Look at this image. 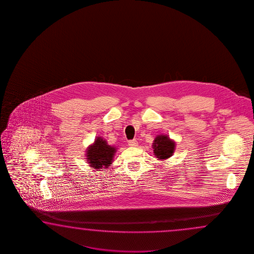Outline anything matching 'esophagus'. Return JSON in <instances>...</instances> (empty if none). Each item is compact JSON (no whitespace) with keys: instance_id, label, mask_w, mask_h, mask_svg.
Masks as SVG:
<instances>
[{"instance_id":"1","label":"esophagus","mask_w":254,"mask_h":254,"mask_svg":"<svg viewBox=\"0 0 254 254\" xmlns=\"http://www.w3.org/2000/svg\"><path fill=\"white\" fill-rule=\"evenodd\" d=\"M128 144L129 146H131V147H136V146L138 145V142H137L136 140H130L128 141Z\"/></svg>"}]
</instances>
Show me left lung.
Returning <instances> with one entry per match:
<instances>
[{"label":"left lung","instance_id":"obj_1","mask_svg":"<svg viewBox=\"0 0 254 254\" xmlns=\"http://www.w3.org/2000/svg\"><path fill=\"white\" fill-rule=\"evenodd\" d=\"M154 155L158 160H166L173 156L175 150V142L171 140L167 135H158L152 143Z\"/></svg>","mask_w":254,"mask_h":254}]
</instances>
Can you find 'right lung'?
Listing matches in <instances>:
<instances>
[{"label": "right lung", "mask_w": 254, "mask_h": 254, "mask_svg": "<svg viewBox=\"0 0 254 254\" xmlns=\"http://www.w3.org/2000/svg\"><path fill=\"white\" fill-rule=\"evenodd\" d=\"M116 148L109 145L102 137H97L86 151L87 162L90 166L100 170V168H108L114 162Z\"/></svg>", "instance_id": "add662e5"}]
</instances>
